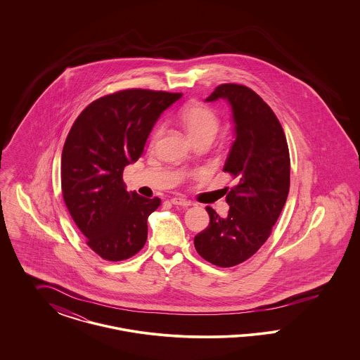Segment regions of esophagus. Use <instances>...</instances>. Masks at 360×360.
Returning a JSON list of instances; mask_svg holds the SVG:
<instances>
[{"label":"esophagus","instance_id":"obj_1","mask_svg":"<svg viewBox=\"0 0 360 360\" xmlns=\"http://www.w3.org/2000/svg\"><path fill=\"white\" fill-rule=\"evenodd\" d=\"M172 201V205H179V206H188L190 205V202H188V200H185V198H181V197H174L170 200Z\"/></svg>","mask_w":360,"mask_h":360}]
</instances>
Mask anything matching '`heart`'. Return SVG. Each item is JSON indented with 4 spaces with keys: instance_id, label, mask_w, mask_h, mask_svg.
Wrapping results in <instances>:
<instances>
[{
    "instance_id": "b5f03b06",
    "label": "heart",
    "mask_w": 360,
    "mask_h": 360,
    "mask_svg": "<svg viewBox=\"0 0 360 360\" xmlns=\"http://www.w3.org/2000/svg\"><path fill=\"white\" fill-rule=\"evenodd\" d=\"M178 119L194 143L200 140L212 141L220 128L219 115L210 106L197 101L186 103L179 110ZM160 134L162 128L158 127L151 136V144H155Z\"/></svg>"
}]
</instances>
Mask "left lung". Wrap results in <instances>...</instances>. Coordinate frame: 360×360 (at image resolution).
Segmentation results:
<instances>
[{
  "instance_id": "obj_1",
  "label": "left lung",
  "mask_w": 360,
  "mask_h": 360,
  "mask_svg": "<svg viewBox=\"0 0 360 360\" xmlns=\"http://www.w3.org/2000/svg\"><path fill=\"white\" fill-rule=\"evenodd\" d=\"M231 103L235 140L224 165L236 185L226 188V217L210 206L207 228L194 238L197 252L219 267L252 257L269 239L290 188V156L282 125L254 90L236 84L217 86L206 103Z\"/></svg>"
}]
</instances>
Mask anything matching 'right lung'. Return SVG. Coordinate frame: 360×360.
I'll return each instance as SVG.
<instances>
[{
	"label": "right lung",
	"instance_id": "right-lung-1",
	"mask_svg": "<svg viewBox=\"0 0 360 360\" xmlns=\"http://www.w3.org/2000/svg\"><path fill=\"white\" fill-rule=\"evenodd\" d=\"M181 93L128 89L86 106L70 129L60 160L65 204L87 245L105 260L134 257L160 200L128 193L125 166L136 162L160 115Z\"/></svg>",
	"mask_w": 360,
	"mask_h": 360
}]
</instances>
